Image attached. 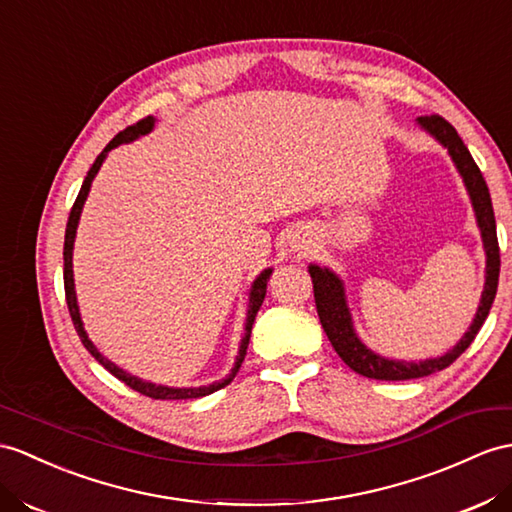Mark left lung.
<instances>
[{"mask_svg": "<svg viewBox=\"0 0 512 512\" xmlns=\"http://www.w3.org/2000/svg\"><path fill=\"white\" fill-rule=\"evenodd\" d=\"M417 121L423 130H428L436 141H441L447 147V152H450L452 160L456 162L460 176L465 180L473 210H476L482 241H484L486 282H484V291H482L476 319H473L469 332L460 339V343L445 356L423 360V363L417 365V363H397V360H386L367 350V347L360 343L358 336L354 334L352 317L345 304L341 280L328 269L310 265L308 271H310V278H313L319 321L323 330H326L332 347L347 367L371 380H413V378L430 376V373L450 367L454 360L473 343V339H476V334L482 328V323L486 321V317H489V310L493 306V299L497 293V280H500V245H497L493 204H491L489 186H486L476 160L471 158L467 145L463 143V139H460L452 123L445 121L441 115H423Z\"/></svg>", "mask_w": 512, "mask_h": 512, "instance_id": "1", "label": "left lung"}]
</instances>
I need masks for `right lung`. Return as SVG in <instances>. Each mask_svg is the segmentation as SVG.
Segmentation results:
<instances>
[{
    "label": "right lung",
    "instance_id": "obj_1",
    "mask_svg": "<svg viewBox=\"0 0 512 512\" xmlns=\"http://www.w3.org/2000/svg\"><path fill=\"white\" fill-rule=\"evenodd\" d=\"M154 126V117H145L141 121H136L134 126H128L126 130H121L115 139H112L106 147L104 152L99 154L93 162V167L89 169V173H86V178L82 182V189L76 197V202H73V208L69 213V221H67V232H65V249H62V258H65V297H67V306H69V315H71V321L73 326H76V332L80 336L82 345L89 350V354L97 360L99 365H102L104 369H108L112 376L119 378L123 384H128L130 389L139 391L141 395L145 397H152V400H193V397H204V395H210L215 393L219 389H223V386L230 384L234 380L236 373H239L243 360H245V354H247V345H249V334H252V326H254V319L258 315V308L263 306L265 302V293H267V282H269V276L273 269H265L263 273H260L258 280L254 282L252 286V293H249V310H247V323H245V336L241 341V350H239V358H236V365L232 369L230 376L226 380L221 382H215L210 386H199V389H169V386H156L152 382H143L139 378L130 376V373L121 371L115 363H110V360H106L102 354H99L95 350V345L89 341V336H86L84 328H82V319H80V313H78V302H76V289H73V269H71V252H73V239H76V228H78V219H80V213H82V206H84V199L86 195H89V189H91V182L95 178V173L99 171V167H102V162L106 158V154L110 152L112 147H117L121 143H130L134 141L136 136L141 134H147L149 130H152Z\"/></svg>",
    "mask_w": 512,
    "mask_h": 512
}]
</instances>
